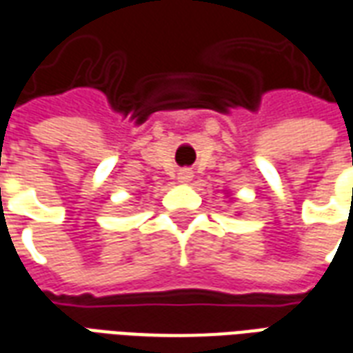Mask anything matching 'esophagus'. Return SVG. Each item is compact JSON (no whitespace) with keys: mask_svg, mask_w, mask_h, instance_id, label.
Returning <instances> with one entry per match:
<instances>
[{"mask_svg":"<svg viewBox=\"0 0 353 353\" xmlns=\"http://www.w3.org/2000/svg\"><path fill=\"white\" fill-rule=\"evenodd\" d=\"M191 177H192L191 170H181V172L177 174V179H179L181 183H189V181H191Z\"/></svg>","mask_w":353,"mask_h":353,"instance_id":"1","label":"esophagus"}]
</instances>
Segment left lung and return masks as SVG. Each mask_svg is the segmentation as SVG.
<instances>
[{
  "label": "left lung",
  "mask_w": 353,
  "mask_h": 353,
  "mask_svg": "<svg viewBox=\"0 0 353 353\" xmlns=\"http://www.w3.org/2000/svg\"><path fill=\"white\" fill-rule=\"evenodd\" d=\"M227 196H229V192H227Z\"/></svg>",
  "instance_id": "obj_1"
}]
</instances>
